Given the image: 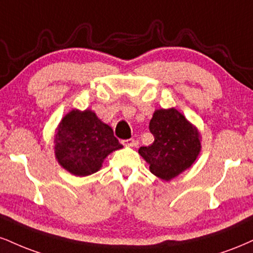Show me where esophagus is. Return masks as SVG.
I'll return each instance as SVG.
<instances>
[{
	"mask_svg": "<svg viewBox=\"0 0 253 253\" xmlns=\"http://www.w3.org/2000/svg\"><path fill=\"white\" fill-rule=\"evenodd\" d=\"M123 144H124L125 146H128V147H133V146H135V140H134V139L124 140Z\"/></svg>",
	"mask_w": 253,
	"mask_h": 253,
	"instance_id": "esophagus-1",
	"label": "esophagus"
}]
</instances>
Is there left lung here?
Instances as JSON below:
<instances>
[{
	"label": "left lung",
	"mask_w": 253,
	"mask_h": 253,
	"mask_svg": "<svg viewBox=\"0 0 253 253\" xmlns=\"http://www.w3.org/2000/svg\"><path fill=\"white\" fill-rule=\"evenodd\" d=\"M150 130L154 142L140 147L139 154L154 175L169 181L193 165L202 150L200 135L180 112L175 108L157 109L150 121Z\"/></svg>",
	"instance_id": "left-lung-1"
}]
</instances>
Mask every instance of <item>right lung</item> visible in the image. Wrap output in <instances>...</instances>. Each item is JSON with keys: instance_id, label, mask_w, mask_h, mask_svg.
Segmentation results:
<instances>
[{"instance_id": "obj_1", "label": "right lung", "mask_w": 253, "mask_h": 253, "mask_svg": "<svg viewBox=\"0 0 253 253\" xmlns=\"http://www.w3.org/2000/svg\"><path fill=\"white\" fill-rule=\"evenodd\" d=\"M54 144L57 163L78 176L97 172L108 154L123 147L112 127L90 109H73L66 114L57 126Z\"/></svg>"}]
</instances>
